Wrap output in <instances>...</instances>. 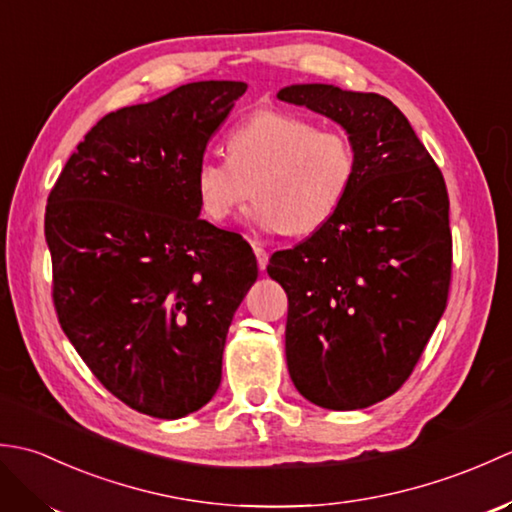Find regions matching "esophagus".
<instances>
[{"instance_id":"esophagus-1","label":"esophagus","mask_w":512,"mask_h":512,"mask_svg":"<svg viewBox=\"0 0 512 512\" xmlns=\"http://www.w3.org/2000/svg\"><path fill=\"white\" fill-rule=\"evenodd\" d=\"M255 255H257L259 270H266V266H268V250L262 248V246H255Z\"/></svg>"}]
</instances>
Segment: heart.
<instances>
[{"mask_svg":"<svg viewBox=\"0 0 512 512\" xmlns=\"http://www.w3.org/2000/svg\"><path fill=\"white\" fill-rule=\"evenodd\" d=\"M354 140L281 110H262L226 136V158L193 173L202 213L222 224L255 195L248 222L266 233L308 235L341 209L356 180Z\"/></svg>","mask_w":512,"mask_h":512,"instance_id":"1","label":"heart"}]
</instances>
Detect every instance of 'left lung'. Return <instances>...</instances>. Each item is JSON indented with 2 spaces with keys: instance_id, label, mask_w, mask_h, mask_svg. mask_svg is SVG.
Masks as SVG:
<instances>
[{
  "instance_id": "obj_1",
  "label": "left lung",
  "mask_w": 512,
  "mask_h": 512,
  "mask_svg": "<svg viewBox=\"0 0 512 512\" xmlns=\"http://www.w3.org/2000/svg\"><path fill=\"white\" fill-rule=\"evenodd\" d=\"M277 99L332 118L358 156L341 209L270 257L268 275L288 295V372L314 405L365 409L405 385L447 308V184L385 96L308 83Z\"/></svg>"
}]
</instances>
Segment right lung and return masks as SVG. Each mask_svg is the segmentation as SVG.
Here are the masks:
<instances>
[{"mask_svg": "<svg viewBox=\"0 0 512 512\" xmlns=\"http://www.w3.org/2000/svg\"><path fill=\"white\" fill-rule=\"evenodd\" d=\"M244 92L198 81L103 116L48 195L61 328L99 383L147 416L176 420L215 396L228 325L257 279L253 248L200 220L193 187Z\"/></svg>", "mask_w": 512, "mask_h": 512, "instance_id": "1", "label": "right lung"}]
</instances>
